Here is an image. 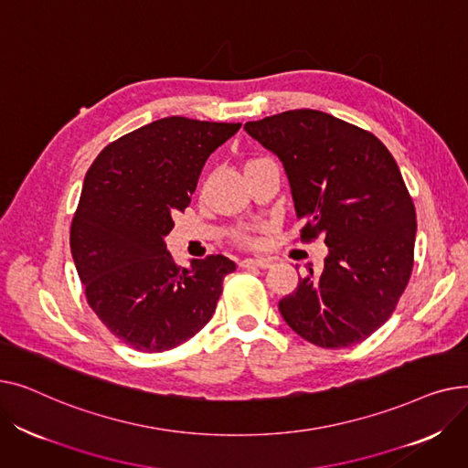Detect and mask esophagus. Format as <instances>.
Returning <instances> with one entry per match:
<instances>
[{
	"label": "esophagus",
	"instance_id": "1",
	"mask_svg": "<svg viewBox=\"0 0 468 468\" xmlns=\"http://www.w3.org/2000/svg\"><path fill=\"white\" fill-rule=\"evenodd\" d=\"M239 265L240 267H261V269H267V267L273 265V261L267 260V258H244Z\"/></svg>",
	"mask_w": 468,
	"mask_h": 468
}]
</instances>
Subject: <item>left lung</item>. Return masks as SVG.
I'll return each instance as SVG.
<instances>
[{
    "instance_id": "obj_1",
    "label": "left lung",
    "mask_w": 468,
    "mask_h": 468,
    "mask_svg": "<svg viewBox=\"0 0 468 468\" xmlns=\"http://www.w3.org/2000/svg\"><path fill=\"white\" fill-rule=\"evenodd\" d=\"M288 176L302 239L323 237L324 267L279 302L313 346L351 347L381 328L411 275L415 208L397 161L372 134L318 110L244 125Z\"/></svg>"
}]
</instances>
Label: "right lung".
<instances>
[{
  "mask_svg": "<svg viewBox=\"0 0 468 468\" xmlns=\"http://www.w3.org/2000/svg\"><path fill=\"white\" fill-rule=\"evenodd\" d=\"M240 122L165 117L106 145L83 182L69 247L90 309L129 347L163 353L199 332L216 311L226 256L178 267L165 237L210 154Z\"/></svg>",
  "mask_w": 468,
  "mask_h": 468,
  "instance_id": "right-lung-1",
  "label": "right lung"
}]
</instances>
